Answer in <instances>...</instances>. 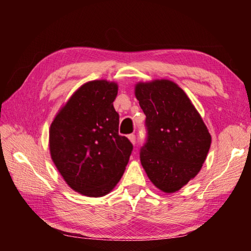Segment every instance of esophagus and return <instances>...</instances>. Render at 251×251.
<instances>
[{
    "mask_svg": "<svg viewBox=\"0 0 251 251\" xmlns=\"http://www.w3.org/2000/svg\"><path fill=\"white\" fill-rule=\"evenodd\" d=\"M128 139L131 142V144H134V145H135V144H136V135L130 134V135L128 136Z\"/></svg>",
    "mask_w": 251,
    "mask_h": 251,
    "instance_id": "obj_1",
    "label": "esophagus"
}]
</instances>
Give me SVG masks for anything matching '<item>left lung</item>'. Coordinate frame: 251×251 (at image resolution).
<instances>
[{"label":"left lung","mask_w":251,"mask_h":251,"mask_svg":"<svg viewBox=\"0 0 251 251\" xmlns=\"http://www.w3.org/2000/svg\"><path fill=\"white\" fill-rule=\"evenodd\" d=\"M135 95L146 115L141 163L157 188L175 193L201 171L211 136L188 96L172 80L138 83Z\"/></svg>","instance_id":"obj_1"}]
</instances>
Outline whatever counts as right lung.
Instances as JSON below:
<instances>
[{
	"label": "right lung",
	"mask_w": 251,
	"mask_h": 251,
	"mask_svg": "<svg viewBox=\"0 0 251 251\" xmlns=\"http://www.w3.org/2000/svg\"><path fill=\"white\" fill-rule=\"evenodd\" d=\"M117 84L105 79L80 86L50 128V157L72 189L88 197L107 195L124 174L133 144L118 134L113 106Z\"/></svg>",
	"instance_id": "obj_1"
}]
</instances>
